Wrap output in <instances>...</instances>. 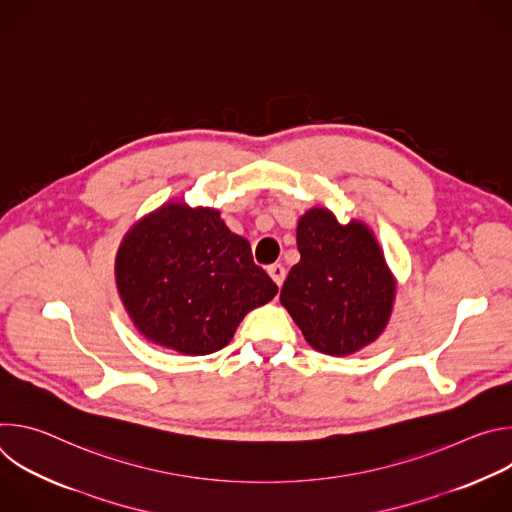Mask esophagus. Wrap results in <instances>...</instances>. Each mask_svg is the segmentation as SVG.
Instances as JSON below:
<instances>
[{
	"label": "esophagus",
	"mask_w": 512,
	"mask_h": 512,
	"mask_svg": "<svg viewBox=\"0 0 512 512\" xmlns=\"http://www.w3.org/2000/svg\"><path fill=\"white\" fill-rule=\"evenodd\" d=\"M267 273H269V277L275 281V285L281 287V283H283V279H285V267H283L281 263H273V265L267 267Z\"/></svg>",
	"instance_id": "1"
}]
</instances>
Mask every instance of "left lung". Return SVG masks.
Listing matches in <instances>:
<instances>
[{
  "label": "left lung",
  "instance_id": "8db88e82",
  "mask_svg": "<svg viewBox=\"0 0 512 512\" xmlns=\"http://www.w3.org/2000/svg\"><path fill=\"white\" fill-rule=\"evenodd\" d=\"M298 251L302 259L289 269L279 300L308 344L344 356L377 340L391 316L395 281L373 233L312 208L298 223Z\"/></svg>",
  "mask_w": 512,
  "mask_h": 512
}]
</instances>
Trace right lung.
<instances>
[{"label":"right lung","instance_id":"right-lung-1","mask_svg":"<svg viewBox=\"0 0 512 512\" xmlns=\"http://www.w3.org/2000/svg\"><path fill=\"white\" fill-rule=\"evenodd\" d=\"M115 269L137 330L192 356L225 348L245 314L277 294L249 241L214 208L166 204L145 216L123 239Z\"/></svg>","mask_w":512,"mask_h":512}]
</instances>
